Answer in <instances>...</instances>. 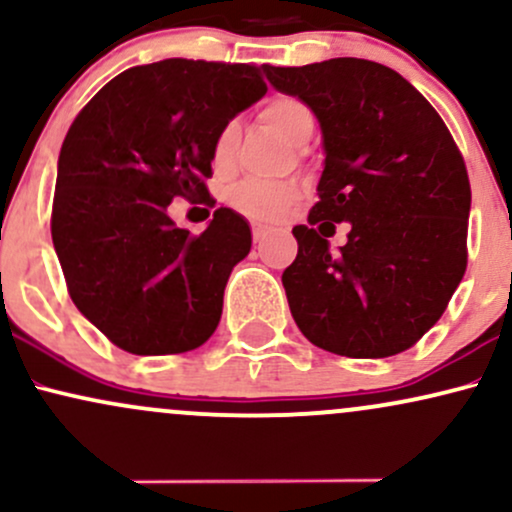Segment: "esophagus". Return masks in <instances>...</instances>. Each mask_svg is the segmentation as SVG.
I'll use <instances>...</instances> for the list:
<instances>
[{
    "label": "esophagus",
    "mask_w": 512,
    "mask_h": 512,
    "mask_svg": "<svg viewBox=\"0 0 512 512\" xmlns=\"http://www.w3.org/2000/svg\"><path fill=\"white\" fill-rule=\"evenodd\" d=\"M264 236H267V226H262V223H255V226H252V240H255V243H260Z\"/></svg>",
    "instance_id": "esophagus-1"
}]
</instances>
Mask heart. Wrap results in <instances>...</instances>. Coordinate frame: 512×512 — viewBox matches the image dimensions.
I'll list each match as a JSON object with an SVG mask.
<instances>
[{"label":"heart","instance_id":"heart-1","mask_svg":"<svg viewBox=\"0 0 512 512\" xmlns=\"http://www.w3.org/2000/svg\"><path fill=\"white\" fill-rule=\"evenodd\" d=\"M260 122L286 144L301 149L315 132V117L303 101L293 96H276L260 110ZM238 144V122H226L214 139V163L226 166ZM298 199L291 185H262V182H240L233 187L231 204L252 219H276Z\"/></svg>","mask_w":512,"mask_h":512}]
</instances>
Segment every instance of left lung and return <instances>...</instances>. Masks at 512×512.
Masks as SVG:
<instances>
[{
	"label": "left lung",
	"instance_id": "left-lung-1",
	"mask_svg": "<svg viewBox=\"0 0 512 512\" xmlns=\"http://www.w3.org/2000/svg\"><path fill=\"white\" fill-rule=\"evenodd\" d=\"M313 110L325 170L298 255L281 274L298 330L349 358L407 351L440 320L467 269V168L433 105L385 64L334 57L269 67ZM350 240L329 250L333 223Z\"/></svg>",
	"mask_w": 512,
	"mask_h": 512
}]
</instances>
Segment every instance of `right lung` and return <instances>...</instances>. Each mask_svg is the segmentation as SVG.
Segmentation results:
<instances>
[{"instance_id": "1", "label": "right lung", "mask_w": 512, "mask_h": 512, "mask_svg": "<svg viewBox=\"0 0 512 512\" xmlns=\"http://www.w3.org/2000/svg\"><path fill=\"white\" fill-rule=\"evenodd\" d=\"M264 93L260 67L173 57L117 74L69 127L52 243L79 313L129 354L192 351L219 325L248 221L221 207L192 236L168 204L209 197L216 134Z\"/></svg>"}]
</instances>
